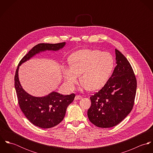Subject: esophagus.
<instances>
[{"mask_svg": "<svg viewBox=\"0 0 153 153\" xmlns=\"http://www.w3.org/2000/svg\"><path fill=\"white\" fill-rule=\"evenodd\" d=\"M82 97L81 96V95H76L75 97V100H81L82 99Z\"/></svg>", "mask_w": 153, "mask_h": 153, "instance_id": "esophagus-1", "label": "esophagus"}]
</instances>
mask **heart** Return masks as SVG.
Segmentation results:
<instances>
[{"label": "heart", "instance_id": "b5f03b06", "mask_svg": "<svg viewBox=\"0 0 153 153\" xmlns=\"http://www.w3.org/2000/svg\"><path fill=\"white\" fill-rule=\"evenodd\" d=\"M70 68L63 70L68 85L73 88L81 75L83 87L89 91L101 89L109 79L114 66V59L108 52L99 50L82 49L72 53L69 58Z\"/></svg>", "mask_w": 153, "mask_h": 153}]
</instances>
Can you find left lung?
I'll use <instances>...</instances> for the list:
<instances>
[{
    "label": "left lung",
    "mask_w": 153,
    "mask_h": 153,
    "mask_svg": "<svg viewBox=\"0 0 153 153\" xmlns=\"http://www.w3.org/2000/svg\"><path fill=\"white\" fill-rule=\"evenodd\" d=\"M116 63L104 86L90 97L88 110L89 121L100 128H110L121 123L134 104L137 79L129 61L115 49Z\"/></svg>",
    "instance_id": "8db88e82"
}]
</instances>
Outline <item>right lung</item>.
I'll return each instance as SVG.
<instances>
[{"mask_svg": "<svg viewBox=\"0 0 153 153\" xmlns=\"http://www.w3.org/2000/svg\"><path fill=\"white\" fill-rule=\"evenodd\" d=\"M65 42L39 44L35 45L20 61L15 75V87L18 104L23 113L33 125L42 128L57 126L64 119L68 106L72 102L75 94L64 95L53 92L44 97H35L22 88L18 78L19 66L36 53L46 50L57 51L64 47Z\"/></svg>", "mask_w": 153, "mask_h": 153, "instance_id": "add662e5", "label": "right lung"}]
</instances>
